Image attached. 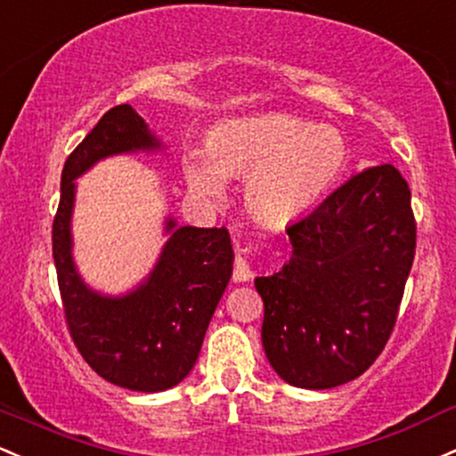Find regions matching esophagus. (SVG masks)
I'll use <instances>...</instances> for the list:
<instances>
[{
	"mask_svg": "<svg viewBox=\"0 0 456 456\" xmlns=\"http://www.w3.org/2000/svg\"><path fill=\"white\" fill-rule=\"evenodd\" d=\"M248 279H253L251 264L247 262L244 255H238L236 264H233V281H248Z\"/></svg>",
	"mask_w": 456,
	"mask_h": 456,
	"instance_id": "obj_1",
	"label": "esophagus"
}]
</instances>
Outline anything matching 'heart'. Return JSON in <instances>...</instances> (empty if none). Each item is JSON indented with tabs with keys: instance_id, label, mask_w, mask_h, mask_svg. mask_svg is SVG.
I'll return each mask as SVG.
<instances>
[{
	"instance_id": "heart-1",
	"label": "heart",
	"mask_w": 456,
	"mask_h": 456,
	"mask_svg": "<svg viewBox=\"0 0 456 456\" xmlns=\"http://www.w3.org/2000/svg\"><path fill=\"white\" fill-rule=\"evenodd\" d=\"M346 162L348 144L338 129L292 114H262L214 129L205 155L188 159L186 177L194 192L209 199L223 197V177H247L255 216L288 223L322 199Z\"/></svg>"
}]
</instances>
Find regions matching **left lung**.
I'll return each instance as SVG.
<instances>
[{"mask_svg": "<svg viewBox=\"0 0 456 456\" xmlns=\"http://www.w3.org/2000/svg\"><path fill=\"white\" fill-rule=\"evenodd\" d=\"M292 257L255 279L274 372L305 389L362 377L383 353L415 255L411 190L392 164L353 175L288 227Z\"/></svg>", "mask_w": 456, "mask_h": 456, "instance_id": "1", "label": "left lung"}]
</instances>
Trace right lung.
<instances>
[{"label":"right lung","instance_id":"right-lung-1","mask_svg":"<svg viewBox=\"0 0 456 456\" xmlns=\"http://www.w3.org/2000/svg\"><path fill=\"white\" fill-rule=\"evenodd\" d=\"M159 147L132 106L108 110L64 162L53 218V262L75 346L99 377L132 392H164L188 377L233 270L227 229L177 227L168 218L171 238L158 264L129 294L103 297L77 274L71 255L75 179L108 155Z\"/></svg>","mask_w":456,"mask_h":456}]
</instances>
